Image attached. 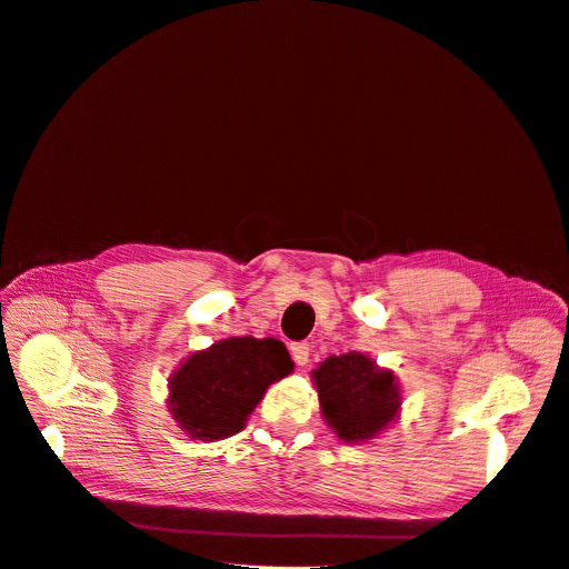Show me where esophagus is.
Segmentation results:
<instances>
[{
    "label": "esophagus",
    "instance_id": "esophagus-1",
    "mask_svg": "<svg viewBox=\"0 0 569 569\" xmlns=\"http://www.w3.org/2000/svg\"><path fill=\"white\" fill-rule=\"evenodd\" d=\"M289 351H291V358H293V362H296V365H300V367H306V365H308V360H310V347H308L306 342H296V345H291V347H289Z\"/></svg>",
    "mask_w": 569,
    "mask_h": 569
}]
</instances>
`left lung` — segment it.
<instances>
[{"label": "left lung", "instance_id": "obj_1", "mask_svg": "<svg viewBox=\"0 0 569 569\" xmlns=\"http://www.w3.org/2000/svg\"><path fill=\"white\" fill-rule=\"evenodd\" d=\"M326 425L345 443H367L383 433L402 409V388L392 370L360 351L328 356L312 370Z\"/></svg>", "mask_w": 569, "mask_h": 569}]
</instances>
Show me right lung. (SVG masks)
Instances as JSON below:
<instances>
[{
  "label": "right lung",
  "mask_w": 569,
  "mask_h": 569,
  "mask_svg": "<svg viewBox=\"0 0 569 569\" xmlns=\"http://www.w3.org/2000/svg\"><path fill=\"white\" fill-rule=\"evenodd\" d=\"M293 372L276 338H227L192 351L167 381V409L194 441H222L241 431L271 383Z\"/></svg>",
  "instance_id": "right-lung-1"
}]
</instances>
